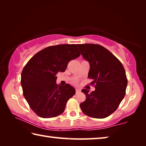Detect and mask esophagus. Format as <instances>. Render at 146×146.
<instances>
[{"instance_id": "34e87169", "label": "esophagus", "mask_w": 146, "mask_h": 146, "mask_svg": "<svg viewBox=\"0 0 146 146\" xmlns=\"http://www.w3.org/2000/svg\"><path fill=\"white\" fill-rule=\"evenodd\" d=\"M75 91H76V93H79L80 91V89H75Z\"/></svg>"}]
</instances>
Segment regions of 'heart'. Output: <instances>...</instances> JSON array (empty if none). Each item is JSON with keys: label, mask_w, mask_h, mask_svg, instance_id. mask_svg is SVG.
Returning a JSON list of instances; mask_svg holds the SVG:
<instances>
[{"label": "heart", "mask_w": 146, "mask_h": 146, "mask_svg": "<svg viewBox=\"0 0 146 146\" xmlns=\"http://www.w3.org/2000/svg\"><path fill=\"white\" fill-rule=\"evenodd\" d=\"M73 82H74V83H76V80H74Z\"/></svg>", "instance_id": "b5f03b06"}]
</instances>
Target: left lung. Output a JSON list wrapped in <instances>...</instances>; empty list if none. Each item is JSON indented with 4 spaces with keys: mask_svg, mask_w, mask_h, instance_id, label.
I'll return each instance as SVG.
<instances>
[{
    "mask_svg": "<svg viewBox=\"0 0 146 146\" xmlns=\"http://www.w3.org/2000/svg\"><path fill=\"white\" fill-rule=\"evenodd\" d=\"M83 58L90 65L88 78L95 90L90 93L86 89L82 92L86 100L80 104L82 112L90 117L104 118L118 108L125 95L127 79L120 61L98 44H76Z\"/></svg>",
    "mask_w": 146,
    "mask_h": 146,
    "instance_id": "left-lung-1",
    "label": "left lung"
}]
</instances>
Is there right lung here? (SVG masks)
I'll return each mask as SVG.
<instances>
[{"mask_svg":"<svg viewBox=\"0 0 146 146\" xmlns=\"http://www.w3.org/2000/svg\"><path fill=\"white\" fill-rule=\"evenodd\" d=\"M80 55L76 44L49 46L36 53L24 66L21 81L24 97L40 117H55L64 112L75 90L68 84H56V75L64 72L69 62Z\"/></svg>","mask_w":146,"mask_h":146,"instance_id":"1","label":"right lung"}]
</instances>
